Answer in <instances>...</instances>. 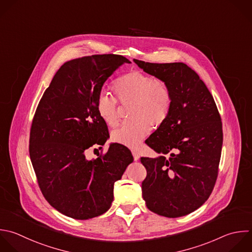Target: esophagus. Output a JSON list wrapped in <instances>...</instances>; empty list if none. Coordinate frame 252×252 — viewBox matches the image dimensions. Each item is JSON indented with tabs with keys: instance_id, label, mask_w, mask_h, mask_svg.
Returning <instances> with one entry per match:
<instances>
[{
	"instance_id": "esophagus-1",
	"label": "esophagus",
	"mask_w": 252,
	"mask_h": 252,
	"mask_svg": "<svg viewBox=\"0 0 252 252\" xmlns=\"http://www.w3.org/2000/svg\"><path fill=\"white\" fill-rule=\"evenodd\" d=\"M132 155H133V157H134V160H139V158H140V156H139V154H138V152L137 151H135V150H133L132 151Z\"/></svg>"
}]
</instances>
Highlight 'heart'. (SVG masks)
<instances>
[{
	"label": "heart",
	"mask_w": 252,
	"mask_h": 252,
	"mask_svg": "<svg viewBox=\"0 0 252 252\" xmlns=\"http://www.w3.org/2000/svg\"><path fill=\"white\" fill-rule=\"evenodd\" d=\"M113 91L123 104L132 102L130 117L111 134L115 143L129 148H138L150 134L152 125H162L171 108V93L168 86L159 79L141 72L131 71L121 76L113 85ZM96 110L99 117L110 127L119 119L117 100L106 92H101L96 98Z\"/></svg>",
	"instance_id": "heart-1"
}]
</instances>
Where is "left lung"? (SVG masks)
<instances>
[{
    "instance_id": "8db88e82",
    "label": "left lung",
    "mask_w": 252,
    "mask_h": 252,
    "mask_svg": "<svg viewBox=\"0 0 252 252\" xmlns=\"http://www.w3.org/2000/svg\"><path fill=\"white\" fill-rule=\"evenodd\" d=\"M134 62L163 81L172 98L165 122L146 140L159 156L141 158L147 169L142 195L152 212L182 217L201 207L215 186L222 146L220 116L206 85L187 65Z\"/></svg>"
}]
</instances>
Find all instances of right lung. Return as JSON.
Returning a JSON list of instances; mask_svg holds the SVG:
<instances>
[{
  "label": "right lung",
  "instance_id": "obj_1",
  "mask_svg": "<svg viewBox=\"0 0 252 252\" xmlns=\"http://www.w3.org/2000/svg\"><path fill=\"white\" fill-rule=\"evenodd\" d=\"M125 63L131 62L114 54L68 61L37 106L30 138L32 163L43 196L67 217L89 220L104 214L113 201L115 181L134 160L130 150L117 143L97 158H86L88 149L103 146L109 138L96 98Z\"/></svg>",
  "mask_w": 252,
  "mask_h": 252
}]
</instances>
